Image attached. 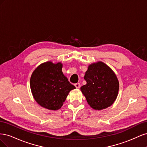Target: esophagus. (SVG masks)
Instances as JSON below:
<instances>
[{
	"instance_id": "obj_1",
	"label": "esophagus",
	"mask_w": 147,
	"mask_h": 147,
	"mask_svg": "<svg viewBox=\"0 0 147 147\" xmlns=\"http://www.w3.org/2000/svg\"><path fill=\"white\" fill-rule=\"evenodd\" d=\"M75 86L76 87V88H79L80 87V84L78 83L75 84Z\"/></svg>"
}]
</instances>
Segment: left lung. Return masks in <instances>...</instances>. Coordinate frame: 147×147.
Here are the masks:
<instances>
[{
  "mask_svg": "<svg viewBox=\"0 0 147 147\" xmlns=\"http://www.w3.org/2000/svg\"><path fill=\"white\" fill-rule=\"evenodd\" d=\"M84 79L86 84L80 90L92 109L101 110L114 103L118 94L119 82L109 66L102 61L90 64Z\"/></svg>",
  "mask_w": 147,
  "mask_h": 147,
  "instance_id": "left-lung-1",
  "label": "left lung"
}]
</instances>
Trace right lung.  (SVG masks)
Instances as JSON below:
<instances>
[{
  "label": "right lung",
  "instance_id": "right-lung-1",
  "mask_svg": "<svg viewBox=\"0 0 147 147\" xmlns=\"http://www.w3.org/2000/svg\"><path fill=\"white\" fill-rule=\"evenodd\" d=\"M63 64L47 61L40 64L32 74L30 87L35 100L43 108H61L69 92L75 89L62 72Z\"/></svg>",
  "mask_w": 147,
  "mask_h": 147
}]
</instances>
